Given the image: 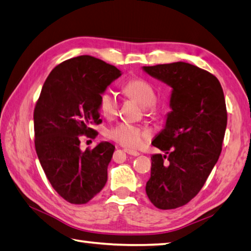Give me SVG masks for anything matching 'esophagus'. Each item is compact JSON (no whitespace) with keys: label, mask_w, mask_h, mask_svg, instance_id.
<instances>
[{"label":"esophagus","mask_w":251,"mask_h":251,"mask_svg":"<svg viewBox=\"0 0 251 251\" xmlns=\"http://www.w3.org/2000/svg\"><path fill=\"white\" fill-rule=\"evenodd\" d=\"M124 151L126 153L130 154V156H134V157H137L139 156V152L138 151H135V150H130V149H124Z\"/></svg>","instance_id":"1"}]
</instances>
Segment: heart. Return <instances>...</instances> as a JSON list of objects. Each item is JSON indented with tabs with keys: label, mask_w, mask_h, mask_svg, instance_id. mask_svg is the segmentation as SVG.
<instances>
[{
	"label": "heart",
	"mask_w": 251,
	"mask_h": 251,
	"mask_svg": "<svg viewBox=\"0 0 251 251\" xmlns=\"http://www.w3.org/2000/svg\"><path fill=\"white\" fill-rule=\"evenodd\" d=\"M123 92L143 105L145 114L149 117H158L163 112V107L156 103L157 94L153 86L141 78L130 79L123 85ZM99 108L106 118H113L117 113V102L110 91H104L99 98ZM106 136L127 148H137L145 139L149 138L148 129L129 123H118L107 130Z\"/></svg>",
	"instance_id": "obj_1"
}]
</instances>
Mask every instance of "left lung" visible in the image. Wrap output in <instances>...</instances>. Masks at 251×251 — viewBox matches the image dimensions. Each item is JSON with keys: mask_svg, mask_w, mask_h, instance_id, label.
<instances>
[{"mask_svg": "<svg viewBox=\"0 0 251 251\" xmlns=\"http://www.w3.org/2000/svg\"><path fill=\"white\" fill-rule=\"evenodd\" d=\"M143 69L172 88V111L151 143L166 154H152L146 193L158 208H176L201 191L220 158L227 125L224 92L215 75L186 62Z\"/></svg>", "mask_w": 251, "mask_h": 251, "instance_id": "8db88e82", "label": "left lung"}]
</instances>
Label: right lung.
Here are the masks:
<instances>
[{
	"mask_svg": "<svg viewBox=\"0 0 251 251\" xmlns=\"http://www.w3.org/2000/svg\"><path fill=\"white\" fill-rule=\"evenodd\" d=\"M116 67L79 56L54 67L34 110L35 148L54 191L71 204H85L101 192L115 146L100 143L81 151L79 136L95 138L99 98L121 76Z\"/></svg>",
	"mask_w": 251,
	"mask_h": 251,
	"instance_id": "right-lung-1",
	"label": "right lung"
}]
</instances>
